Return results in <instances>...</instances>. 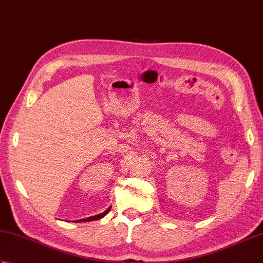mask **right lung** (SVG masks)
<instances>
[{"mask_svg":"<svg viewBox=\"0 0 263 263\" xmlns=\"http://www.w3.org/2000/svg\"><path fill=\"white\" fill-rule=\"evenodd\" d=\"M111 206H109V208L107 210H105L103 214H99V215H96V216H91V217H88V218H83V219H79V220H76V222H85V221H92V220H98L100 219V218H103L105 215H107L109 210H110Z\"/></svg>","mask_w":263,"mask_h":263,"instance_id":"add662e5","label":"right lung"}]
</instances>
